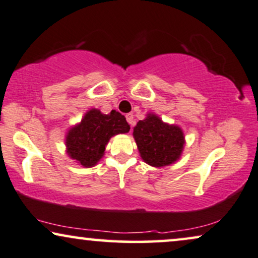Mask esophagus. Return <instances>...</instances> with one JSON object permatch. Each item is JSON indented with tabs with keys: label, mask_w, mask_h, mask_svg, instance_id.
<instances>
[{
	"label": "esophagus",
	"mask_w": 258,
	"mask_h": 258,
	"mask_svg": "<svg viewBox=\"0 0 258 258\" xmlns=\"http://www.w3.org/2000/svg\"><path fill=\"white\" fill-rule=\"evenodd\" d=\"M126 120H127V122L131 125V127H133V125H135V119H133V114H131V113L126 114Z\"/></svg>",
	"instance_id": "obj_1"
}]
</instances>
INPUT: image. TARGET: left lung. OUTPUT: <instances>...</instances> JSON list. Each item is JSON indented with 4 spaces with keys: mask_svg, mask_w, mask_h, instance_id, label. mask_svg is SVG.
Instances as JSON below:
<instances>
[{
    "mask_svg": "<svg viewBox=\"0 0 258 258\" xmlns=\"http://www.w3.org/2000/svg\"><path fill=\"white\" fill-rule=\"evenodd\" d=\"M140 157L151 166L171 165L180 158L185 138L179 126L163 122L156 114H147L133 128Z\"/></svg>",
    "mask_w": 258,
    "mask_h": 258,
    "instance_id": "left-lung-1",
    "label": "left lung"
}]
</instances>
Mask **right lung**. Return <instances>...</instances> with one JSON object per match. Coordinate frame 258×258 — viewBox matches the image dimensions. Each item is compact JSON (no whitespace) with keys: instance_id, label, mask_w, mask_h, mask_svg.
Here are the masks:
<instances>
[{"instance_id":"right-lung-1","label":"right lung","mask_w":258,"mask_h":258,"mask_svg":"<svg viewBox=\"0 0 258 258\" xmlns=\"http://www.w3.org/2000/svg\"><path fill=\"white\" fill-rule=\"evenodd\" d=\"M128 131L130 125L121 113L113 109L104 114L99 109L92 108L80 123L68 131L67 154L84 167H92L104 156L106 145L113 136Z\"/></svg>"}]
</instances>
